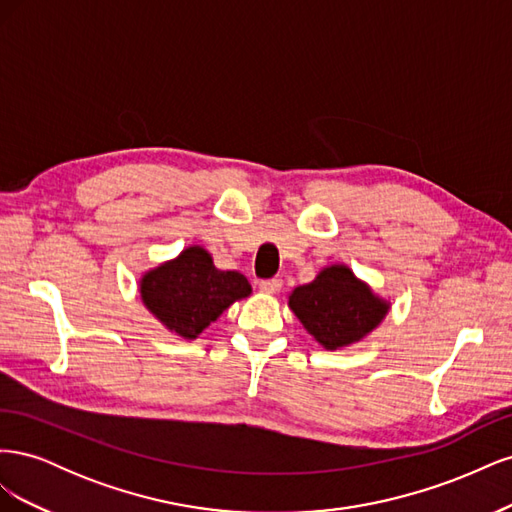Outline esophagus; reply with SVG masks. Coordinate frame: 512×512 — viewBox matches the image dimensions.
Listing matches in <instances>:
<instances>
[{"label":"esophagus","instance_id":"esophagus-1","mask_svg":"<svg viewBox=\"0 0 512 512\" xmlns=\"http://www.w3.org/2000/svg\"><path fill=\"white\" fill-rule=\"evenodd\" d=\"M258 288H260L262 292H267V294L280 292V288H282V280H277V277H271V280H262V282L258 284Z\"/></svg>","mask_w":512,"mask_h":512}]
</instances>
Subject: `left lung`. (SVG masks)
Returning <instances> with one entry per match:
<instances>
[{"label": "left lung", "instance_id": "1", "mask_svg": "<svg viewBox=\"0 0 512 512\" xmlns=\"http://www.w3.org/2000/svg\"><path fill=\"white\" fill-rule=\"evenodd\" d=\"M288 305L307 333L327 350L361 342L389 312V303L344 265L322 269L314 282L294 288Z\"/></svg>", "mask_w": 512, "mask_h": 512}]
</instances>
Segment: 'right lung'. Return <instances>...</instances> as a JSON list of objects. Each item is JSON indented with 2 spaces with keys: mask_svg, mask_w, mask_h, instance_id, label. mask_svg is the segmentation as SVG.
Masks as SVG:
<instances>
[{
  "mask_svg": "<svg viewBox=\"0 0 512 512\" xmlns=\"http://www.w3.org/2000/svg\"><path fill=\"white\" fill-rule=\"evenodd\" d=\"M250 292L245 275L215 269L211 254L198 245L141 280V297L149 312L183 339H196L224 309Z\"/></svg>",
  "mask_w": 512,
  "mask_h": 512,
  "instance_id": "right-lung-1",
  "label": "right lung"
}]
</instances>
